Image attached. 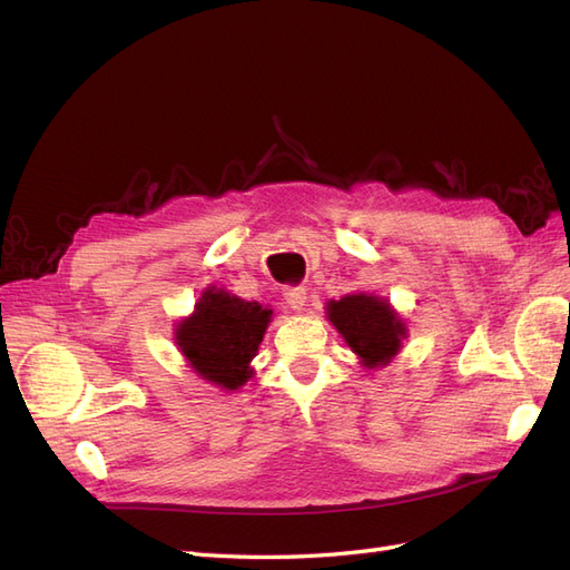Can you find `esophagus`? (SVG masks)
I'll use <instances>...</instances> for the list:
<instances>
[{"mask_svg": "<svg viewBox=\"0 0 570 570\" xmlns=\"http://www.w3.org/2000/svg\"><path fill=\"white\" fill-rule=\"evenodd\" d=\"M285 302L292 312H304L306 306V289L304 287H285Z\"/></svg>", "mask_w": 570, "mask_h": 570, "instance_id": "1", "label": "esophagus"}]
</instances>
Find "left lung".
<instances>
[{"mask_svg":"<svg viewBox=\"0 0 570 570\" xmlns=\"http://www.w3.org/2000/svg\"><path fill=\"white\" fill-rule=\"evenodd\" d=\"M327 318L368 368L387 364L400 352L402 337L406 335L404 323L396 318L385 299L361 292L327 304Z\"/></svg>","mask_w":570,"mask_h":570,"instance_id":"1","label":"left lung"}]
</instances>
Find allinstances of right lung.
Instances as JSON below:
<instances>
[{"label":"right lung","instance_id":"1","mask_svg":"<svg viewBox=\"0 0 570 570\" xmlns=\"http://www.w3.org/2000/svg\"><path fill=\"white\" fill-rule=\"evenodd\" d=\"M271 314L256 302L206 289L195 314L178 325V347L204 381L237 390L252 377L249 361L264 340Z\"/></svg>","mask_w":570,"mask_h":570}]
</instances>
